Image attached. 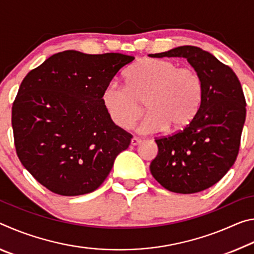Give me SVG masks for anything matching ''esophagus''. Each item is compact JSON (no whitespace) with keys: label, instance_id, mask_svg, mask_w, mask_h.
I'll use <instances>...</instances> for the list:
<instances>
[{"label":"esophagus","instance_id":"34e87169","mask_svg":"<svg viewBox=\"0 0 254 254\" xmlns=\"http://www.w3.org/2000/svg\"><path fill=\"white\" fill-rule=\"evenodd\" d=\"M141 143V140L139 139V137H132L131 139V144L132 145H137V144H140Z\"/></svg>","mask_w":254,"mask_h":254}]
</instances>
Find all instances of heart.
<instances>
[{
  "label": "heart",
  "instance_id": "obj_1",
  "mask_svg": "<svg viewBox=\"0 0 254 254\" xmlns=\"http://www.w3.org/2000/svg\"><path fill=\"white\" fill-rule=\"evenodd\" d=\"M127 84L111 81L102 102L112 122L121 128L131 127L143 113L141 133H156L169 127L182 130L192 121L203 100L204 85L192 68H179L167 59H142L126 74Z\"/></svg>",
  "mask_w": 254,
  "mask_h": 254
}]
</instances>
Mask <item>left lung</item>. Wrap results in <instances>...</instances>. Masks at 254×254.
Returning <instances> with one entry per match:
<instances>
[{"label": "left lung", "mask_w": 254, "mask_h": 254, "mask_svg": "<svg viewBox=\"0 0 254 254\" xmlns=\"http://www.w3.org/2000/svg\"><path fill=\"white\" fill-rule=\"evenodd\" d=\"M153 58L183 57L203 79V100L192 121L173 135L156 139L150 171L168 190L194 194L224 177L238 157L247 103L229 66L198 47L182 46Z\"/></svg>", "instance_id": "left-lung-1"}]
</instances>
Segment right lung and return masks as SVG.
<instances>
[{"label": "right lung", "mask_w": 254, "mask_h": 254, "mask_svg": "<svg viewBox=\"0 0 254 254\" xmlns=\"http://www.w3.org/2000/svg\"><path fill=\"white\" fill-rule=\"evenodd\" d=\"M134 57L76 50L55 54L24 77L12 106L16 154L55 194L78 196L103 184L132 135L112 122L102 94Z\"/></svg>", "instance_id": "add662e5"}]
</instances>
